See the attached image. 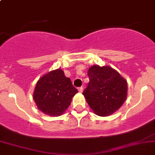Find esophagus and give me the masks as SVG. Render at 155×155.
Instances as JSON below:
<instances>
[{
    "mask_svg": "<svg viewBox=\"0 0 155 155\" xmlns=\"http://www.w3.org/2000/svg\"><path fill=\"white\" fill-rule=\"evenodd\" d=\"M78 89H79V91L80 92V93H82V92L83 91V87H79Z\"/></svg>",
    "mask_w": 155,
    "mask_h": 155,
    "instance_id": "esophagus-1",
    "label": "esophagus"
}]
</instances>
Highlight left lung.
I'll return each mask as SVG.
<instances>
[{
    "label": "left lung",
    "mask_w": 155,
    "mask_h": 155,
    "mask_svg": "<svg viewBox=\"0 0 155 155\" xmlns=\"http://www.w3.org/2000/svg\"><path fill=\"white\" fill-rule=\"evenodd\" d=\"M89 82L82 94L89 107L100 116L118 110L127 98V81L110 67L94 65L87 71Z\"/></svg>",
    "instance_id": "obj_1"
}]
</instances>
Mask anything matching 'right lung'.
I'll return each mask as SVG.
<instances>
[{
    "label": "right lung",
    "mask_w": 155,
    "mask_h": 155,
    "mask_svg": "<svg viewBox=\"0 0 155 155\" xmlns=\"http://www.w3.org/2000/svg\"><path fill=\"white\" fill-rule=\"evenodd\" d=\"M78 90L61 69L52 70L40 78L36 85L34 100L41 112L59 116L71 104Z\"/></svg>",
    "instance_id": "add662e5"
}]
</instances>
